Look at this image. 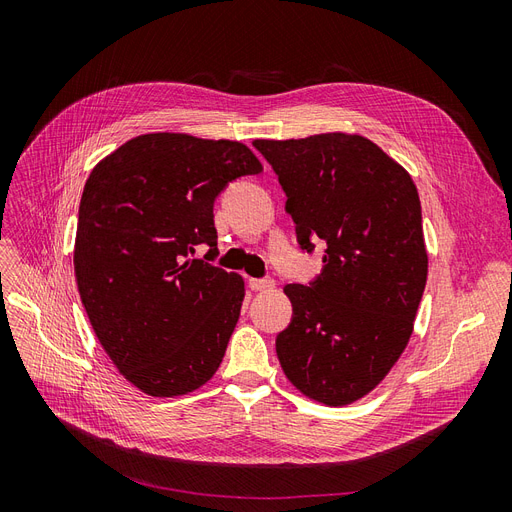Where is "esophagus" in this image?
I'll list each match as a JSON object with an SVG mask.
<instances>
[{"label": "esophagus", "instance_id": "esophagus-1", "mask_svg": "<svg viewBox=\"0 0 512 512\" xmlns=\"http://www.w3.org/2000/svg\"><path fill=\"white\" fill-rule=\"evenodd\" d=\"M250 288L252 290H271V288H275V280L273 277H252Z\"/></svg>", "mask_w": 512, "mask_h": 512}]
</instances>
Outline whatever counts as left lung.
I'll return each instance as SVG.
<instances>
[{"label":"left lung","instance_id":"8db88e82","mask_svg":"<svg viewBox=\"0 0 512 512\" xmlns=\"http://www.w3.org/2000/svg\"><path fill=\"white\" fill-rule=\"evenodd\" d=\"M254 147L286 192L301 250L327 247L312 282L284 288L292 320L275 339L277 359L307 397L352 404L389 374L412 335L427 282L416 185L356 134Z\"/></svg>","mask_w":512,"mask_h":512}]
</instances>
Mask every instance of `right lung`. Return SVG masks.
<instances>
[{
	"instance_id": "1",
	"label": "right lung",
	"mask_w": 512,
	"mask_h": 512,
	"mask_svg": "<svg viewBox=\"0 0 512 512\" xmlns=\"http://www.w3.org/2000/svg\"><path fill=\"white\" fill-rule=\"evenodd\" d=\"M262 173L243 143L190 134L136 136L85 183L74 245L81 301L126 380L153 397L185 395L220 367L243 280L213 265V203ZM207 244L205 259H192Z\"/></svg>"
}]
</instances>
